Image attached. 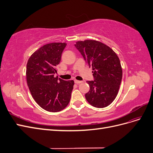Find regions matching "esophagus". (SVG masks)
I'll use <instances>...</instances> for the list:
<instances>
[{
	"instance_id": "34e87169",
	"label": "esophagus",
	"mask_w": 153,
	"mask_h": 153,
	"mask_svg": "<svg viewBox=\"0 0 153 153\" xmlns=\"http://www.w3.org/2000/svg\"><path fill=\"white\" fill-rule=\"evenodd\" d=\"M82 82H83V81H79V80H75V83L76 84H80Z\"/></svg>"
}]
</instances>
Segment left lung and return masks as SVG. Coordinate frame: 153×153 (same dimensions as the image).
<instances>
[{"instance_id": "8db88e82", "label": "left lung", "mask_w": 153, "mask_h": 153, "mask_svg": "<svg viewBox=\"0 0 153 153\" xmlns=\"http://www.w3.org/2000/svg\"><path fill=\"white\" fill-rule=\"evenodd\" d=\"M75 46L93 70L94 80L87 81L90 86L85 95L87 101L94 107H106L116 98L122 80L118 56L112 48L98 41H77Z\"/></svg>"}]
</instances>
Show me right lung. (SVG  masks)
<instances>
[{
    "mask_svg": "<svg viewBox=\"0 0 153 153\" xmlns=\"http://www.w3.org/2000/svg\"><path fill=\"white\" fill-rule=\"evenodd\" d=\"M66 45H45L32 53L27 64V82L32 98L48 112H57L65 108L71 99L74 81L55 76Z\"/></svg>",
    "mask_w": 153,
    "mask_h": 153,
    "instance_id": "add662e5",
    "label": "right lung"
}]
</instances>
